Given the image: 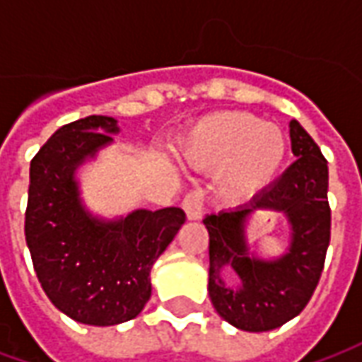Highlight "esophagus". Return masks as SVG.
Instances as JSON below:
<instances>
[{"instance_id":"34e87169","label":"esophagus","mask_w":362,"mask_h":362,"mask_svg":"<svg viewBox=\"0 0 362 362\" xmlns=\"http://www.w3.org/2000/svg\"><path fill=\"white\" fill-rule=\"evenodd\" d=\"M182 207H184V211H186V217H188L189 221L202 219V215H204V194H202L199 189H194V192H189L188 196L184 197V202H182Z\"/></svg>"}]
</instances>
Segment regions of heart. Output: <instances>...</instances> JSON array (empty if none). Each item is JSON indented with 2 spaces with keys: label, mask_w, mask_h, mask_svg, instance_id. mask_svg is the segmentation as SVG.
I'll use <instances>...</instances> for the list:
<instances>
[{
  "label": "heart",
  "mask_w": 362,
  "mask_h": 362,
  "mask_svg": "<svg viewBox=\"0 0 362 362\" xmlns=\"http://www.w3.org/2000/svg\"><path fill=\"white\" fill-rule=\"evenodd\" d=\"M178 153L197 170H221L219 186L227 196L246 197L277 176L287 157V139L258 116L219 112L197 119L182 135Z\"/></svg>",
  "instance_id": "b5f03b06"
}]
</instances>
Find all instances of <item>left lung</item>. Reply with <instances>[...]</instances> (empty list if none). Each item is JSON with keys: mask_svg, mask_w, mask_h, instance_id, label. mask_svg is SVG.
<instances>
[{"mask_svg": "<svg viewBox=\"0 0 362 362\" xmlns=\"http://www.w3.org/2000/svg\"><path fill=\"white\" fill-rule=\"evenodd\" d=\"M291 149L296 160L279 180L254 197V207L283 211L293 227L291 248L273 262L250 259L243 223L251 209L205 217L209 233V296L223 320L244 332H269L304 310L314 295L332 235L327 204V160L296 119L291 122ZM233 267L239 287L222 273Z\"/></svg>", "mask_w": 362, "mask_h": 362, "instance_id": "8db88e82", "label": "left lung"}]
</instances>
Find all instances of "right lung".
<instances>
[{"label": "right lung", "mask_w": 362, "mask_h": 362, "mask_svg": "<svg viewBox=\"0 0 362 362\" xmlns=\"http://www.w3.org/2000/svg\"><path fill=\"white\" fill-rule=\"evenodd\" d=\"M116 132L108 116L75 119L30 160L25 236L36 277L58 310L89 326L122 324L143 310L151 267L186 221L180 207L137 209L110 223L83 209L75 168Z\"/></svg>", "instance_id": "obj_1"}]
</instances>
